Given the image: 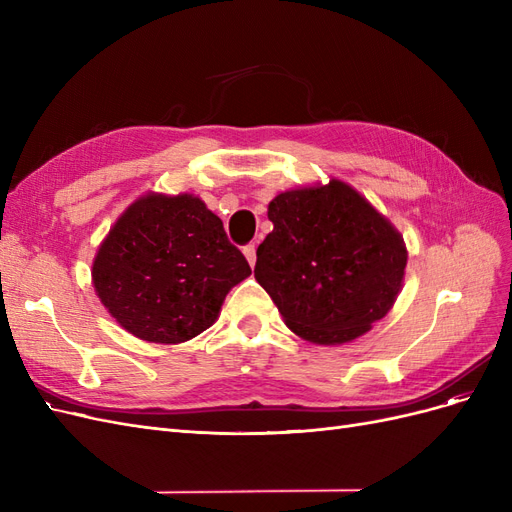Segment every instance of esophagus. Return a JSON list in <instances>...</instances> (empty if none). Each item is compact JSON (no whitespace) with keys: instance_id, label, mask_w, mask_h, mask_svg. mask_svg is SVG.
I'll return each mask as SVG.
<instances>
[{"instance_id":"34e87169","label":"esophagus","mask_w":512,"mask_h":512,"mask_svg":"<svg viewBox=\"0 0 512 512\" xmlns=\"http://www.w3.org/2000/svg\"><path fill=\"white\" fill-rule=\"evenodd\" d=\"M243 254H245L247 262H250V267H254V265H256V245H254V243L245 245V247H243Z\"/></svg>"}]
</instances>
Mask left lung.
Returning a JSON list of instances; mask_svg holds the SVG:
<instances>
[{"mask_svg": "<svg viewBox=\"0 0 512 512\" xmlns=\"http://www.w3.org/2000/svg\"><path fill=\"white\" fill-rule=\"evenodd\" d=\"M267 215L273 232L258 245L254 277L292 333L339 346L391 312L404 286L406 243L352 185L331 179L282 192Z\"/></svg>", "mask_w": 512, "mask_h": 512, "instance_id": "8db88e82", "label": "left lung"}]
</instances>
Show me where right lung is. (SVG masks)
<instances>
[{
  "instance_id": "obj_1",
  "label": "right lung",
  "mask_w": 512,
  "mask_h": 512,
  "mask_svg": "<svg viewBox=\"0 0 512 512\" xmlns=\"http://www.w3.org/2000/svg\"><path fill=\"white\" fill-rule=\"evenodd\" d=\"M250 273L203 200L149 192L108 230L91 282L119 327L151 344H183L218 320L230 288Z\"/></svg>"
}]
</instances>
